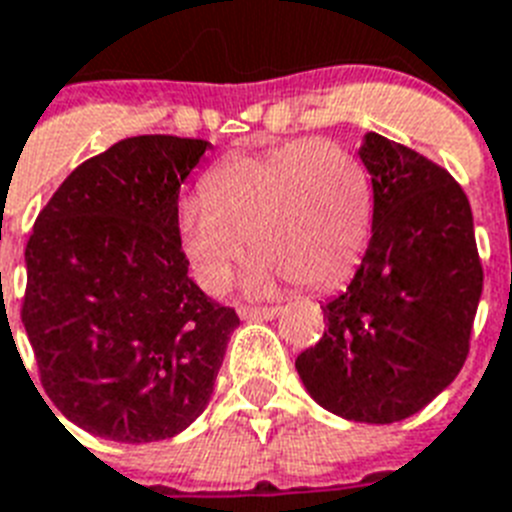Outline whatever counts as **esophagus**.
Listing matches in <instances>:
<instances>
[{
    "label": "esophagus",
    "mask_w": 512,
    "mask_h": 512,
    "mask_svg": "<svg viewBox=\"0 0 512 512\" xmlns=\"http://www.w3.org/2000/svg\"><path fill=\"white\" fill-rule=\"evenodd\" d=\"M281 315L278 307H242L239 309V317L242 320H276Z\"/></svg>",
    "instance_id": "1"
}]
</instances>
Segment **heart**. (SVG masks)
<instances>
[{
	"label": "heart",
	"instance_id": "obj_1",
	"mask_svg": "<svg viewBox=\"0 0 512 512\" xmlns=\"http://www.w3.org/2000/svg\"><path fill=\"white\" fill-rule=\"evenodd\" d=\"M372 187L359 158L328 140H291L231 156L210 171L203 197L179 205V239L195 278L223 289L244 242L260 252L244 273L255 294L283 278L307 289L341 281L362 255Z\"/></svg>",
	"mask_w": 512,
	"mask_h": 512
}]
</instances>
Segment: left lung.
Masks as SVG:
<instances>
[{
	"label": "left lung",
	"instance_id": "left-lung-1",
	"mask_svg": "<svg viewBox=\"0 0 512 512\" xmlns=\"http://www.w3.org/2000/svg\"><path fill=\"white\" fill-rule=\"evenodd\" d=\"M359 158L372 176V239L346 291L322 304L325 333L296 372L330 414L390 424L458 377L484 273L471 205L448 171L377 132Z\"/></svg>",
	"mask_w": 512,
	"mask_h": 512
}]
</instances>
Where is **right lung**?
I'll return each instance as SVG.
<instances>
[{"label":"right lung","mask_w":512,"mask_h":512,"mask_svg":"<svg viewBox=\"0 0 512 512\" xmlns=\"http://www.w3.org/2000/svg\"><path fill=\"white\" fill-rule=\"evenodd\" d=\"M210 148L119 140L80 163L33 226L25 333L49 401L90 435L166 440L216 388L239 317L187 276L176 223L179 190Z\"/></svg>","instance_id":"1"}]
</instances>
